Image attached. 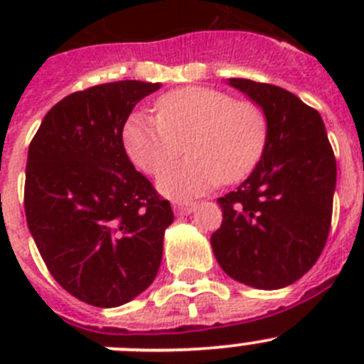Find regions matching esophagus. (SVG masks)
<instances>
[{
    "instance_id": "1",
    "label": "esophagus",
    "mask_w": 364,
    "mask_h": 364,
    "mask_svg": "<svg viewBox=\"0 0 364 364\" xmlns=\"http://www.w3.org/2000/svg\"><path fill=\"white\" fill-rule=\"evenodd\" d=\"M195 208H197V204H195V202H189V204H175V205H173V210H175L176 217H186V215L193 213V211H195Z\"/></svg>"
}]
</instances>
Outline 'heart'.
Returning a JSON list of instances; mask_svg holds the SVG:
<instances>
[{
  "mask_svg": "<svg viewBox=\"0 0 364 364\" xmlns=\"http://www.w3.org/2000/svg\"><path fill=\"white\" fill-rule=\"evenodd\" d=\"M186 144L190 156L159 175L160 193L189 200L252 173L266 144V118L252 102L210 87H184L160 96L156 118L133 114L124 146L136 167L156 175Z\"/></svg>",
  "mask_w": 364,
  "mask_h": 364,
  "instance_id": "heart-1",
  "label": "heart"
}]
</instances>
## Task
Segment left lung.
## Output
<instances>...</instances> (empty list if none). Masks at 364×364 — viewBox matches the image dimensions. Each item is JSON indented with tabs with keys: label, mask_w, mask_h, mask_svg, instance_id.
I'll list each match as a JSON object with an SVG mask.
<instances>
[{
	"label": "left lung",
	"mask_w": 364,
	"mask_h": 364,
	"mask_svg": "<svg viewBox=\"0 0 364 364\" xmlns=\"http://www.w3.org/2000/svg\"><path fill=\"white\" fill-rule=\"evenodd\" d=\"M228 83L262 109L266 144L252 175L217 200L222 226L211 247L231 279L279 290L299 281L326 244L336 156L321 114L294 92L244 78Z\"/></svg>",
	"instance_id": "1"
}]
</instances>
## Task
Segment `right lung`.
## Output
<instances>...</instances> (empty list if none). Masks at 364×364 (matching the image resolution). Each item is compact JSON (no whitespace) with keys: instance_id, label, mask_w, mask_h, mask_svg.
Here are the masks:
<instances>
[{"instance_id":"obj_1","label":"right lung","mask_w":364,"mask_h":364,"mask_svg":"<svg viewBox=\"0 0 364 364\" xmlns=\"http://www.w3.org/2000/svg\"><path fill=\"white\" fill-rule=\"evenodd\" d=\"M160 83L124 80L58 102L28 146L25 215L63 290L98 308L122 306L154 281L171 204L125 153L124 125Z\"/></svg>"}]
</instances>
